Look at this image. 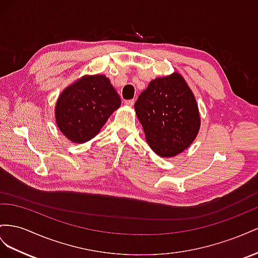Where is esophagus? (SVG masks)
<instances>
[{"label":"esophagus","instance_id":"34e87169","mask_svg":"<svg viewBox=\"0 0 258 258\" xmlns=\"http://www.w3.org/2000/svg\"><path fill=\"white\" fill-rule=\"evenodd\" d=\"M124 104L126 105V106H128V107H132V106H134V104H135V100H134V99H131V100H125Z\"/></svg>","mask_w":258,"mask_h":258}]
</instances>
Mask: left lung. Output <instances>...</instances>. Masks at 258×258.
Instances as JSON below:
<instances>
[{
    "label": "left lung",
    "mask_w": 258,
    "mask_h": 258,
    "mask_svg": "<svg viewBox=\"0 0 258 258\" xmlns=\"http://www.w3.org/2000/svg\"><path fill=\"white\" fill-rule=\"evenodd\" d=\"M134 108L147 143L162 158L185 151L200 130L196 97L178 72L152 80Z\"/></svg>",
    "instance_id": "8db88e82"
}]
</instances>
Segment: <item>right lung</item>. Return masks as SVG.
I'll list each match as a JSON object with an SVG mask.
<instances>
[{
	"mask_svg": "<svg viewBox=\"0 0 258 258\" xmlns=\"http://www.w3.org/2000/svg\"><path fill=\"white\" fill-rule=\"evenodd\" d=\"M121 106V98L104 75L83 76L67 86L55 106L57 127L75 144L96 136L109 116Z\"/></svg>",
	"mask_w": 258,
	"mask_h": 258,
	"instance_id": "1",
	"label": "right lung"
}]
</instances>
